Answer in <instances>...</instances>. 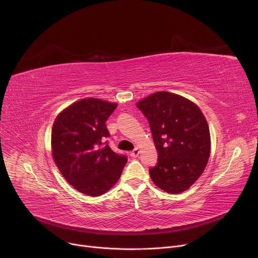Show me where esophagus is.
<instances>
[{
  "label": "esophagus",
  "mask_w": 258,
  "mask_h": 258,
  "mask_svg": "<svg viewBox=\"0 0 258 258\" xmlns=\"http://www.w3.org/2000/svg\"><path fill=\"white\" fill-rule=\"evenodd\" d=\"M139 154H140V150H139V148L138 147H136V148H135V150L134 151H132L131 152V156L132 157H134V158H136V157H138L139 156Z\"/></svg>",
  "instance_id": "1"
}]
</instances>
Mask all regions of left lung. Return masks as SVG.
<instances>
[{
    "mask_svg": "<svg viewBox=\"0 0 258 258\" xmlns=\"http://www.w3.org/2000/svg\"><path fill=\"white\" fill-rule=\"evenodd\" d=\"M137 107L148 120L158 163L150 168L153 182L168 194L190 187L204 171L210 155V133L197 104L180 95L157 92Z\"/></svg>",
    "mask_w": 258,
    "mask_h": 258,
    "instance_id": "left-lung-1",
    "label": "left lung"
}]
</instances>
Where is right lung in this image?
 I'll list each match as a JSON object with an SVG mask.
<instances>
[{
  "mask_svg": "<svg viewBox=\"0 0 258 258\" xmlns=\"http://www.w3.org/2000/svg\"><path fill=\"white\" fill-rule=\"evenodd\" d=\"M117 103L86 98L58 114L51 134L52 156L67 182L90 197L105 194L120 178L127 158L111 150L105 121Z\"/></svg>",
  "mask_w": 258,
  "mask_h": 258,
  "instance_id": "1",
  "label": "right lung"
}]
</instances>
